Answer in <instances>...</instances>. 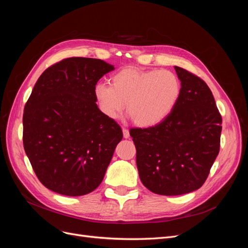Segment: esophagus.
Returning a JSON list of instances; mask_svg holds the SVG:
<instances>
[{"mask_svg": "<svg viewBox=\"0 0 248 248\" xmlns=\"http://www.w3.org/2000/svg\"><path fill=\"white\" fill-rule=\"evenodd\" d=\"M122 131H123V137H124L125 139H128V138H129V130L126 129V128H123Z\"/></svg>", "mask_w": 248, "mask_h": 248, "instance_id": "34e87169", "label": "esophagus"}]
</instances>
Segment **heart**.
Listing matches in <instances>:
<instances>
[{"mask_svg": "<svg viewBox=\"0 0 248 248\" xmlns=\"http://www.w3.org/2000/svg\"><path fill=\"white\" fill-rule=\"evenodd\" d=\"M182 86L170 70H141L125 67L110 78V86L98 84L94 96L100 111L117 119L126 110L134 124L153 127L166 120L175 109Z\"/></svg>", "mask_w": 248, "mask_h": 248, "instance_id": "1", "label": "heart"}]
</instances>
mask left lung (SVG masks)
<instances>
[{
    "instance_id": "obj_1",
    "label": "left lung",
    "mask_w": 248,
    "mask_h": 248,
    "mask_svg": "<svg viewBox=\"0 0 248 248\" xmlns=\"http://www.w3.org/2000/svg\"><path fill=\"white\" fill-rule=\"evenodd\" d=\"M182 91L171 114L148 128H132L141 183L161 196H180L205 183L219 153L222 119L206 82L175 66Z\"/></svg>"
}]
</instances>
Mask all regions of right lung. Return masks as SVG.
I'll return each mask as SVG.
<instances>
[{
	"label": "right lung",
	"mask_w": 248,
	"mask_h": 248,
	"mask_svg": "<svg viewBox=\"0 0 248 248\" xmlns=\"http://www.w3.org/2000/svg\"><path fill=\"white\" fill-rule=\"evenodd\" d=\"M114 69L99 59L67 58L48 67L35 84L24 109L22 140L46 188L79 197L102 182L123 133L97 107L94 90Z\"/></svg>",
	"instance_id": "obj_1"
}]
</instances>
